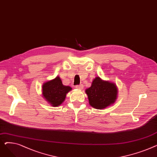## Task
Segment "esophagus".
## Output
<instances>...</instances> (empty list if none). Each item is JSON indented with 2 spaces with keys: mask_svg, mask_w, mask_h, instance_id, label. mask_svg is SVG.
<instances>
[{
  "mask_svg": "<svg viewBox=\"0 0 157 157\" xmlns=\"http://www.w3.org/2000/svg\"><path fill=\"white\" fill-rule=\"evenodd\" d=\"M75 88H76V89H78V90H82V89L83 88V85H82V84H81V85H76Z\"/></svg>",
  "mask_w": 157,
  "mask_h": 157,
  "instance_id": "obj_1",
  "label": "esophagus"
}]
</instances>
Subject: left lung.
I'll list each match as a JSON object with an SVG mask.
<instances>
[{
  "mask_svg": "<svg viewBox=\"0 0 157 157\" xmlns=\"http://www.w3.org/2000/svg\"><path fill=\"white\" fill-rule=\"evenodd\" d=\"M89 104L97 109H103L114 104L118 94L117 85L112 82L104 81L100 77H96L91 86L86 89Z\"/></svg>",
  "mask_w": 157,
  "mask_h": 157,
  "instance_id": "8db88e82",
  "label": "left lung"
}]
</instances>
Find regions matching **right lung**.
Returning <instances> with one entry per match:
<instances>
[{
    "instance_id": "1",
    "label": "right lung",
    "mask_w": 157,
    "mask_h": 157,
    "mask_svg": "<svg viewBox=\"0 0 157 157\" xmlns=\"http://www.w3.org/2000/svg\"><path fill=\"white\" fill-rule=\"evenodd\" d=\"M72 90L69 86H65L60 77L48 81L43 85V96L46 101L53 107L59 106L64 101L66 95Z\"/></svg>"
}]
</instances>
